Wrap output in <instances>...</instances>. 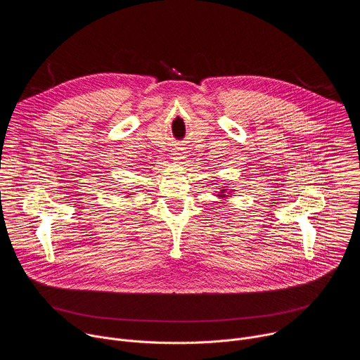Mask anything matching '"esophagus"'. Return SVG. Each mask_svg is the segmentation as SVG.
<instances>
[{"label":"esophagus","mask_w":360,"mask_h":360,"mask_svg":"<svg viewBox=\"0 0 360 360\" xmlns=\"http://www.w3.org/2000/svg\"><path fill=\"white\" fill-rule=\"evenodd\" d=\"M184 153H185L184 148H174V149L171 150V160H174L175 162L184 160Z\"/></svg>","instance_id":"obj_1"}]
</instances>
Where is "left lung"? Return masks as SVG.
I'll return each mask as SVG.
<instances>
[{
    "label": "left lung",
    "instance_id": "obj_1",
    "mask_svg": "<svg viewBox=\"0 0 360 360\" xmlns=\"http://www.w3.org/2000/svg\"><path fill=\"white\" fill-rule=\"evenodd\" d=\"M225 192H226V189H221V192L217 195V196H219V198H225L226 195H225ZM229 196V195H228Z\"/></svg>",
    "mask_w": 360,
    "mask_h": 360
}]
</instances>
